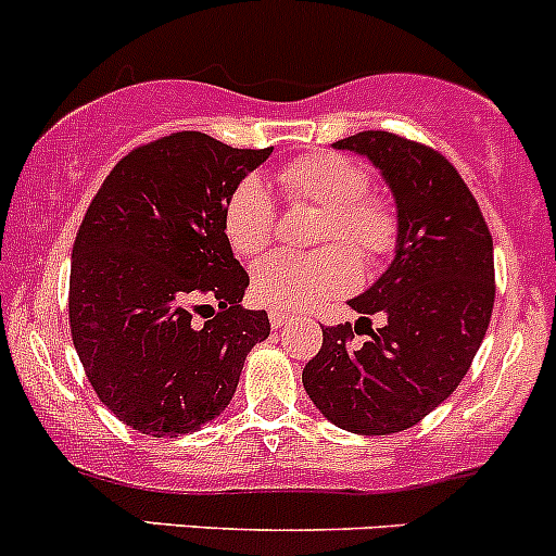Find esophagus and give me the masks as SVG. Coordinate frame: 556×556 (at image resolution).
<instances>
[{
	"instance_id": "1",
	"label": "esophagus",
	"mask_w": 556,
	"mask_h": 556,
	"mask_svg": "<svg viewBox=\"0 0 556 556\" xmlns=\"http://www.w3.org/2000/svg\"><path fill=\"white\" fill-rule=\"evenodd\" d=\"M268 319H271V328H285V325L290 323V314L271 309V312H268Z\"/></svg>"
}]
</instances>
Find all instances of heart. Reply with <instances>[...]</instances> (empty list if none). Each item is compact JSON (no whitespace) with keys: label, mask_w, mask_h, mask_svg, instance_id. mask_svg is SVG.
Instances as JSON below:
<instances>
[{"label":"heart","mask_w":556,"mask_h":556,"mask_svg":"<svg viewBox=\"0 0 556 556\" xmlns=\"http://www.w3.org/2000/svg\"><path fill=\"white\" fill-rule=\"evenodd\" d=\"M277 182L290 201L319 206L314 252H271L252 271V295L271 309H306L314 301L344 293L357 282V261H382L397 239V217L384 195L366 188V172L339 153H312L288 161ZM231 250L252 257L266 250L274 231V201L266 185L247 177L231 190L223 212ZM348 245L344 248L343 244Z\"/></svg>","instance_id":"b5f03b06"}]
</instances>
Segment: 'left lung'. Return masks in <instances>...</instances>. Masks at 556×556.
Returning <instances> with one entry per match:
<instances>
[{
  "mask_svg": "<svg viewBox=\"0 0 556 556\" xmlns=\"http://www.w3.org/2000/svg\"><path fill=\"white\" fill-rule=\"evenodd\" d=\"M333 148L371 161L395 201L392 263L350 301L364 321L382 313L386 325L371 331L367 323L372 339L363 348L351 346L352 325L323 328L301 379L336 428L401 433L457 390L484 341L495 304L492 237L468 185L435 150L390 131L355 134Z\"/></svg>",
  "mask_w": 556,
  "mask_h": 556,
  "instance_id": "1",
  "label": "left lung"
}]
</instances>
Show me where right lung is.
Returning a JSON list of instances; mask_svg holds the SVG:
<instances>
[{"label":"right lung","instance_id":"add662e5","mask_svg":"<svg viewBox=\"0 0 556 556\" xmlns=\"http://www.w3.org/2000/svg\"><path fill=\"white\" fill-rule=\"evenodd\" d=\"M268 155L179 131L117 161L88 206L72 341L99 401L139 433L174 439L220 417L271 333L266 312L242 309L250 277L223 228L231 190Z\"/></svg>","mask_w":556,"mask_h":556}]
</instances>
